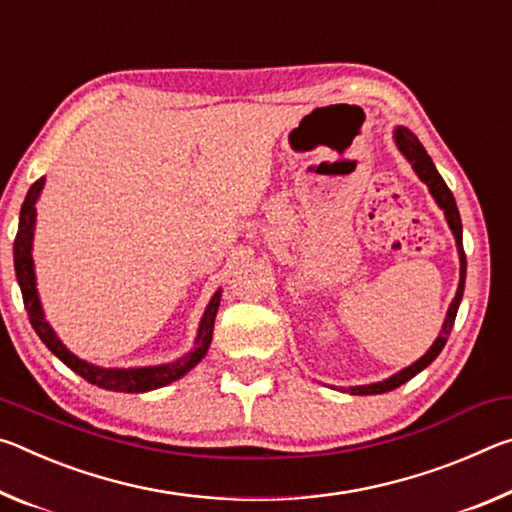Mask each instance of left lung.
Wrapping results in <instances>:
<instances>
[{
	"label": "left lung",
	"mask_w": 512,
	"mask_h": 512,
	"mask_svg": "<svg viewBox=\"0 0 512 512\" xmlns=\"http://www.w3.org/2000/svg\"><path fill=\"white\" fill-rule=\"evenodd\" d=\"M392 138H395L397 149L401 154H404V158L410 163V167H413L417 177H420V181L426 183V188H429L431 197L435 199V204H438L440 211L445 213V220H447L449 229L456 238V249H458V258H460V279H458L456 297L451 299L445 322H442V329L438 333V338L433 340V345L429 347V351H426L422 358H417L413 365L404 367V370H399L397 374L388 376V379L376 381V383H367V385H351V388H347L349 395H383V392L395 390V388H399V385H404L406 381L413 379V376L420 374L424 367H429L433 360L438 358L442 347L447 345V338H449V333H451V329H454V322H456L460 299H463V292H465L467 261H465V251H463V222H460L456 199H454V195H451V190L447 188L445 179L440 177V172L435 170L431 156L426 154L424 145L420 140H417L413 131H408L406 127H397L395 133H392Z\"/></svg>",
	"instance_id": "left-lung-1"
}]
</instances>
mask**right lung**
I'll return each mask as SVG.
<instances>
[{
    "label": "right lung",
    "mask_w": 512,
    "mask_h": 512,
    "mask_svg": "<svg viewBox=\"0 0 512 512\" xmlns=\"http://www.w3.org/2000/svg\"><path fill=\"white\" fill-rule=\"evenodd\" d=\"M43 186H45V177H40L29 188L27 197H24L18 236H15V242H13L15 276H18L24 308H27L31 326L36 329L38 338L43 340L47 349L52 351L58 360H63L72 372H77L81 379H86L88 383L104 390L149 392V390L163 388V385L177 381L181 376H186L192 367L206 356L208 347H211L215 315H217V308H220L222 290L215 292L211 301H208L204 315H201L195 347H192V351H188L186 356L172 360V363L149 365V367H99L95 363H88V360L79 358L77 354H72V351L63 345L61 338H58L56 331L52 329V324L45 320V311H43V304H40V295L36 288V270H33L31 249H33V231H36V201L40 199Z\"/></svg>",
    "instance_id": "obj_1"
}]
</instances>
